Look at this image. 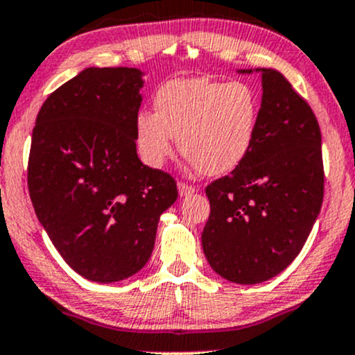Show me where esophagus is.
I'll return each instance as SVG.
<instances>
[{
    "label": "esophagus",
    "mask_w": 355,
    "mask_h": 355,
    "mask_svg": "<svg viewBox=\"0 0 355 355\" xmlns=\"http://www.w3.org/2000/svg\"><path fill=\"white\" fill-rule=\"evenodd\" d=\"M178 191H179V196L184 198V196H189V194L196 193V191H198V188H194V186L188 184V182L179 181V182H178Z\"/></svg>",
    "instance_id": "esophagus-1"
}]
</instances>
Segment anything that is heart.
Here are the masks:
<instances>
[{"label":"heart","instance_id":"1","mask_svg":"<svg viewBox=\"0 0 355 355\" xmlns=\"http://www.w3.org/2000/svg\"><path fill=\"white\" fill-rule=\"evenodd\" d=\"M257 93L247 83L208 78L167 81L154 96V113L135 116V147L146 166L159 169L179 148L201 173L218 176L237 167L257 133Z\"/></svg>","mask_w":355,"mask_h":355}]
</instances>
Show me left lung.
<instances>
[{
	"mask_svg": "<svg viewBox=\"0 0 355 355\" xmlns=\"http://www.w3.org/2000/svg\"><path fill=\"white\" fill-rule=\"evenodd\" d=\"M250 74L252 69L239 71ZM262 74L257 133L243 161L207 186L208 264L237 284L277 276L303 249L323 201L322 133L310 105L276 69Z\"/></svg>",
	"mask_w": 355,
	"mask_h": 355,
	"instance_id": "left-lung-1",
	"label": "left lung"
}]
</instances>
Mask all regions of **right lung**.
<instances>
[{"label": "right lung", "mask_w": 355, "mask_h": 355, "mask_svg": "<svg viewBox=\"0 0 355 355\" xmlns=\"http://www.w3.org/2000/svg\"><path fill=\"white\" fill-rule=\"evenodd\" d=\"M144 72L87 67L55 89L37 115L28 191L64 261L94 283L139 272L154 250L176 181L137 155Z\"/></svg>", "instance_id": "1"}]
</instances>
